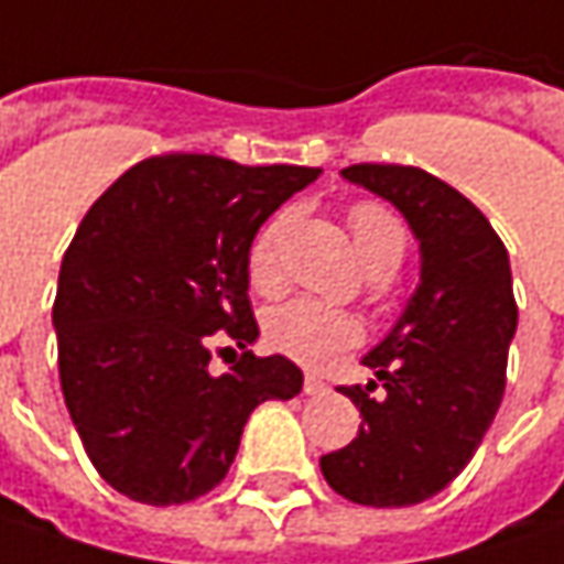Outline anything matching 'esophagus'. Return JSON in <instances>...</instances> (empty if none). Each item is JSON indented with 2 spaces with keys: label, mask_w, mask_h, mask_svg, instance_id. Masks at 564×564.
Wrapping results in <instances>:
<instances>
[{
  "label": "esophagus",
  "mask_w": 564,
  "mask_h": 564,
  "mask_svg": "<svg viewBox=\"0 0 564 564\" xmlns=\"http://www.w3.org/2000/svg\"><path fill=\"white\" fill-rule=\"evenodd\" d=\"M303 392H306V395H325V392H328V386L318 380V377H306V382H303Z\"/></svg>",
  "instance_id": "obj_1"
}]
</instances>
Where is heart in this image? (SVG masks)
Returning a JSON list of instances; mask_svg holds the SVG:
<instances>
[{
  "instance_id": "b5f03b06",
  "label": "heart",
  "mask_w": 564,
  "mask_h": 564,
  "mask_svg": "<svg viewBox=\"0 0 564 564\" xmlns=\"http://www.w3.org/2000/svg\"><path fill=\"white\" fill-rule=\"evenodd\" d=\"M286 226V216H274L261 226L249 249V278L258 290H271L281 268V236ZM350 239L354 251L364 261V268H382V264H399L405 251V229L395 216L380 204H354L348 214ZM360 338V322L348 313L328 310L313 300H293L281 310H274L268 318V341L286 357L318 367L325 364L335 350H345L357 345Z\"/></svg>"
}]
</instances>
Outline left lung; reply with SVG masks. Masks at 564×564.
Listing matches in <instances>:
<instances>
[{
	"mask_svg": "<svg viewBox=\"0 0 564 564\" xmlns=\"http://www.w3.org/2000/svg\"><path fill=\"white\" fill-rule=\"evenodd\" d=\"M341 175L405 216L421 278L364 354L377 380L341 386L364 417L357 437L318 466L354 505L412 508L466 469L498 414L517 332L511 261L479 207L441 178L412 165H350Z\"/></svg>",
	"mask_w": 564,
	"mask_h": 564,
	"instance_id": "8db88e82",
	"label": "left lung"
}]
</instances>
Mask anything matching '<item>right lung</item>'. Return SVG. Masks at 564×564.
Wrapping results in <instances>:
<instances>
[{
    "instance_id": "right-lung-1",
    "label": "right lung",
    "mask_w": 564,
    "mask_h": 564,
    "mask_svg": "<svg viewBox=\"0 0 564 564\" xmlns=\"http://www.w3.org/2000/svg\"><path fill=\"white\" fill-rule=\"evenodd\" d=\"M322 169L172 152L127 169L63 254L53 328L59 386L101 479L143 505H184L226 479L249 414L293 399L303 370L246 350L210 373V345L249 348V249Z\"/></svg>"
}]
</instances>
